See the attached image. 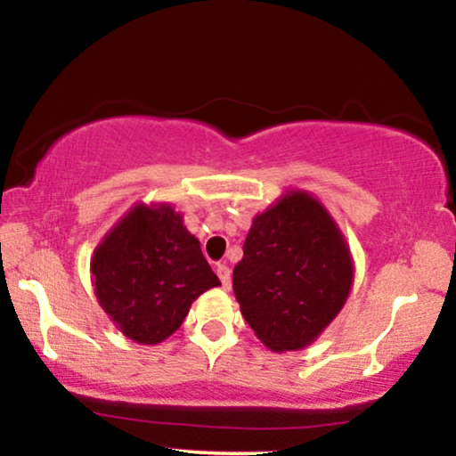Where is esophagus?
I'll use <instances>...</instances> for the list:
<instances>
[{"instance_id":"34e87169","label":"esophagus","mask_w":456,"mask_h":456,"mask_svg":"<svg viewBox=\"0 0 456 456\" xmlns=\"http://www.w3.org/2000/svg\"><path fill=\"white\" fill-rule=\"evenodd\" d=\"M216 275H218V279H221V285H223V289H229L232 288V271H229V266H224V265H216Z\"/></svg>"}]
</instances>
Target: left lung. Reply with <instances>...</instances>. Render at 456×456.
I'll return each mask as SVG.
<instances>
[{
	"mask_svg": "<svg viewBox=\"0 0 456 456\" xmlns=\"http://www.w3.org/2000/svg\"><path fill=\"white\" fill-rule=\"evenodd\" d=\"M354 258L319 198L288 190L252 218L233 291L254 336L273 352L302 350L342 311Z\"/></svg>",
	"mask_w": 456,
	"mask_h": 456,
	"instance_id": "8db88e82",
	"label": "left lung"
}]
</instances>
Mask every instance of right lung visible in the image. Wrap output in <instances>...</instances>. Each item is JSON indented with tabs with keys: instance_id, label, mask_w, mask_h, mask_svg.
<instances>
[{
	"instance_id": "add662e5",
	"label": "right lung",
	"mask_w": 456,
	"mask_h": 456,
	"mask_svg": "<svg viewBox=\"0 0 456 456\" xmlns=\"http://www.w3.org/2000/svg\"><path fill=\"white\" fill-rule=\"evenodd\" d=\"M91 285L125 338L165 342L206 289L221 285L200 240L168 202L133 204L91 254Z\"/></svg>"
}]
</instances>
